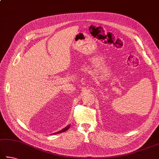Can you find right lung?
<instances>
[{
    "mask_svg": "<svg viewBox=\"0 0 159 159\" xmlns=\"http://www.w3.org/2000/svg\"><path fill=\"white\" fill-rule=\"evenodd\" d=\"M70 125H69V126H66V127L65 128V129H63L62 130H61V131H58V132H57V133H55V134H60V133H62V132H65V131H67V130L70 129Z\"/></svg>",
    "mask_w": 159,
    "mask_h": 159,
    "instance_id": "1",
    "label": "right lung"
}]
</instances>
